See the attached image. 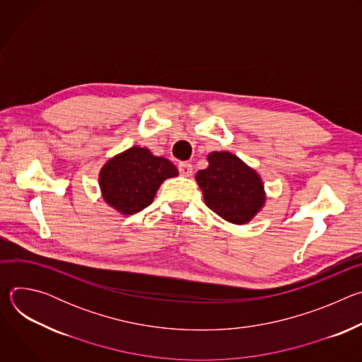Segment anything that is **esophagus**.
<instances>
[{
  "mask_svg": "<svg viewBox=\"0 0 362 362\" xmlns=\"http://www.w3.org/2000/svg\"><path fill=\"white\" fill-rule=\"evenodd\" d=\"M179 172H180L182 176L189 177L193 173V166L190 163H187V162H182V163H179Z\"/></svg>",
  "mask_w": 362,
  "mask_h": 362,
  "instance_id": "1",
  "label": "esophagus"
}]
</instances>
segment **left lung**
Masks as SVG:
<instances>
[{
	"instance_id": "obj_1",
	"label": "left lung",
	"mask_w": 362,
	"mask_h": 362,
	"mask_svg": "<svg viewBox=\"0 0 362 362\" xmlns=\"http://www.w3.org/2000/svg\"><path fill=\"white\" fill-rule=\"evenodd\" d=\"M208 162L196 175L204 203L230 223H247L265 204L262 179L229 151H212Z\"/></svg>"
}]
</instances>
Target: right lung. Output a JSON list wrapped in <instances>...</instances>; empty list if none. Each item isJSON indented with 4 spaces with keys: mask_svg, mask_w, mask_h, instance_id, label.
Here are the masks:
<instances>
[{
    "mask_svg": "<svg viewBox=\"0 0 362 362\" xmlns=\"http://www.w3.org/2000/svg\"><path fill=\"white\" fill-rule=\"evenodd\" d=\"M175 165L153 156L146 147H130L103 166L98 177L103 199L123 215H134L153 202L160 185L177 176Z\"/></svg>",
    "mask_w": 362,
    "mask_h": 362,
    "instance_id": "obj_1",
    "label": "right lung"
}]
</instances>
